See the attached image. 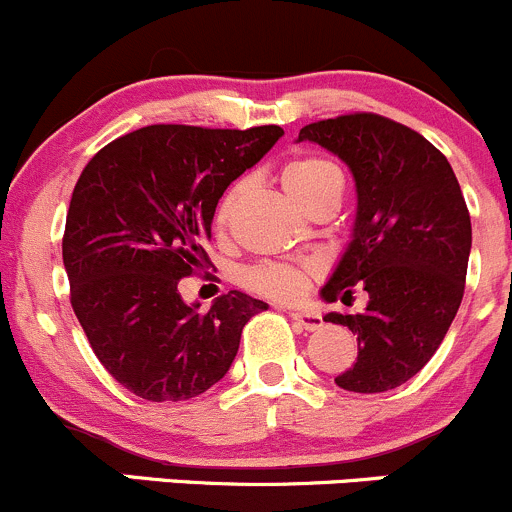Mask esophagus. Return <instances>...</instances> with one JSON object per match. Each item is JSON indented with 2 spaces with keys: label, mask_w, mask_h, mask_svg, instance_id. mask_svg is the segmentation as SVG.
<instances>
[{
  "label": "esophagus",
  "mask_w": 512,
  "mask_h": 512,
  "mask_svg": "<svg viewBox=\"0 0 512 512\" xmlns=\"http://www.w3.org/2000/svg\"><path fill=\"white\" fill-rule=\"evenodd\" d=\"M289 317H292L299 327L307 329V332H314V329L322 327V317L314 312H304V309H289Z\"/></svg>",
  "instance_id": "esophagus-1"
}]
</instances>
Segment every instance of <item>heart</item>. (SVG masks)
I'll list each match as a JSON object with an SVG mask.
<instances>
[{"instance_id":"b5f03b06","label":"heart","mask_w":512,"mask_h":512,"mask_svg":"<svg viewBox=\"0 0 512 512\" xmlns=\"http://www.w3.org/2000/svg\"><path fill=\"white\" fill-rule=\"evenodd\" d=\"M327 180H342L339 170L332 163L322 158H299L292 160L285 170H282V185L294 200L307 198L312 190H317L319 185L327 183ZM242 185H232L230 190L223 195L218 205V213H215V223L225 225L230 220L232 210H235L237 198H240ZM309 275H312V267L309 265H287V262H265V265L250 267V270L242 275V282L257 294H265V297L280 299V302H292L299 299L309 287Z\"/></svg>"}]
</instances>
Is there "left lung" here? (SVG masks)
<instances>
[{"instance_id": "1", "label": "left lung", "mask_w": 512, "mask_h": 512, "mask_svg": "<svg viewBox=\"0 0 512 512\" xmlns=\"http://www.w3.org/2000/svg\"><path fill=\"white\" fill-rule=\"evenodd\" d=\"M297 141L317 143L354 175L356 215L324 302H369L324 322L356 334L359 354L339 389L379 394L406 384L436 354L456 317L471 255V215L451 163L421 133L376 113L309 123Z\"/></svg>"}]
</instances>
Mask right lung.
Returning a JSON list of instances; mask_svg holds the SVG:
<instances>
[{
	"instance_id": "right-lung-1",
	"label": "right lung",
	"mask_w": 512,
	"mask_h": 512,
	"mask_svg": "<svg viewBox=\"0 0 512 512\" xmlns=\"http://www.w3.org/2000/svg\"><path fill=\"white\" fill-rule=\"evenodd\" d=\"M282 136L280 126H146L101 148L81 173L61 245L71 307L98 361L141 399L188 401L218 384L242 327L267 309L230 289L203 312L178 282L210 262L205 245L227 185Z\"/></svg>"
}]
</instances>
